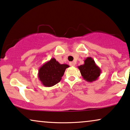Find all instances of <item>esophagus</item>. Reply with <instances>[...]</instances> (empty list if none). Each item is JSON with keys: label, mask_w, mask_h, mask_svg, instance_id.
<instances>
[{"label": "esophagus", "mask_w": 130, "mask_h": 130, "mask_svg": "<svg viewBox=\"0 0 130 130\" xmlns=\"http://www.w3.org/2000/svg\"><path fill=\"white\" fill-rule=\"evenodd\" d=\"M69 64L70 66H75V63L74 62H70Z\"/></svg>", "instance_id": "esophagus-1"}]
</instances>
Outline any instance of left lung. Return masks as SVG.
<instances>
[{"mask_svg":"<svg viewBox=\"0 0 130 130\" xmlns=\"http://www.w3.org/2000/svg\"><path fill=\"white\" fill-rule=\"evenodd\" d=\"M83 79L87 82H93L98 79L101 70L92 57L86 58L84 64L78 66Z\"/></svg>","mask_w":130,"mask_h":130,"instance_id":"1","label":"left lung"}]
</instances>
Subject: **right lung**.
Segmentation results:
<instances>
[{"mask_svg": "<svg viewBox=\"0 0 130 130\" xmlns=\"http://www.w3.org/2000/svg\"><path fill=\"white\" fill-rule=\"evenodd\" d=\"M69 67V65L66 64H61L55 58H52L40 68L38 77L43 86L52 87L60 82L66 69Z\"/></svg>", "mask_w": 130, "mask_h": 130, "instance_id": "obj_1", "label": "right lung"}]
</instances>
